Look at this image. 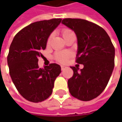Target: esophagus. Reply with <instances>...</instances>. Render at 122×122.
<instances>
[{
	"instance_id": "34e87169",
	"label": "esophagus",
	"mask_w": 122,
	"mask_h": 122,
	"mask_svg": "<svg viewBox=\"0 0 122 122\" xmlns=\"http://www.w3.org/2000/svg\"><path fill=\"white\" fill-rule=\"evenodd\" d=\"M61 71H63V70H65V69L66 68V66H65V65H61Z\"/></svg>"
}]
</instances>
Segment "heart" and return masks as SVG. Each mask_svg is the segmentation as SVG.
Listing matches in <instances>:
<instances>
[{
	"label": "heart",
	"mask_w": 122,
	"mask_h": 122,
	"mask_svg": "<svg viewBox=\"0 0 122 122\" xmlns=\"http://www.w3.org/2000/svg\"><path fill=\"white\" fill-rule=\"evenodd\" d=\"M72 31L69 29H65L63 30H62V36L63 38L67 36L68 35H70L71 33H72ZM51 38V35H50L49 38H48V41H47V43L49 44L50 42ZM71 56V53L69 52V51H62V52H57V53H56L55 55V58H56V61H58L59 63H65L68 59Z\"/></svg>",
	"instance_id": "b5f03b06"
}]
</instances>
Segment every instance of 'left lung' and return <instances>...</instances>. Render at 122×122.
Returning a JSON list of instances; mask_svg holds the SVG:
<instances>
[{
	"label": "left lung",
	"mask_w": 122,
	"mask_h": 122,
	"mask_svg": "<svg viewBox=\"0 0 122 122\" xmlns=\"http://www.w3.org/2000/svg\"><path fill=\"white\" fill-rule=\"evenodd\" d=\"M62 23L74 30L78 39L76 62L71 66L73 76L68 80L70 93L87 101L98 97L107 86L114 67L115 49L109 36L101 27L82 19L65 18Z\"/></svg>",
	"instance_id": "obj_1"
}]
</instances>
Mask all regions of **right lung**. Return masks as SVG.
<instances>
[{
    "instance_id": "obj_1",
    "label": "right lung",
    "mask_w": 122,
    "mask_h": 122,
    "mask_svg": "<svg viewBox=\"0 0 122 122\" xmlns=\"http://www.w3.org/2000/svg\"><path fill=\"white\" fill-rule=\"evenodd\" d=\"M51 19L32 23L18 32L10 46L7 57L10 75L17 91L29 101L42 102L52 93L61 66L51 63L38 67V57L45 50L49 36L61 23Z\"/></svg>"
}]
</instances>
